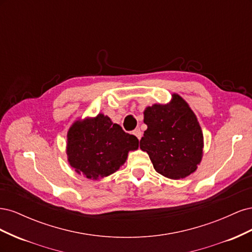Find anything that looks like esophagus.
<instances>
[{
    "label": "esophagus",
    "mask_w": 252,
    "mask_h": 252,
    "mask_svg": "<svg viewBox=\"0 0 252 252\" xmlns=\"http://www.w3.org/2000/svg\"><path fill=\"white\" fill-rule=\"evenodd\" d=\"M133 134L136 136V138H138L139 140L142 138V131H141V129L140 128H136V129H134L133 130Z\"/></svg>",
    "instance_id": "34e87169"
}]
</instances>
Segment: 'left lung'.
I'll return each mask as SVG.
<instances>
[{
    "label": "left lung",
    "instance_id": "8db88e82",
    "mask_svg": "<svg viewBox=\"0 0 252 252\" xmlns=\"http://www.w3.org/2000/svg\"><path fill=\"white\" fill-rule=\"evenodd\" d=\"M167 105L156 104L144 112L147 129L140 141L157 172L179 180L195 171L203 154V133L192 110L178 95Z\"/></svg>",
    "mask_w": 252,
    "mask_h": 252
}]
</instances>
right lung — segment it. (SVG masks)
Masks as SVG:
<instances>
[{"instance_id":"right-lung-1","label":"right lung","mask_w":252,"mask_h":252,"mask_svg":"<svg viewBox=\"0 0 252 252\" xmlns=\"http://www.w3.org/2000/svg\"><path fill=\"white\" fill-rule=\"evenodd\" d=\"M139 147V140L125 132L108 117L77 122L67 134V155L71 167L88 179L116 172L127 158L129 150Z\"/></svg>"}]
</instances>
